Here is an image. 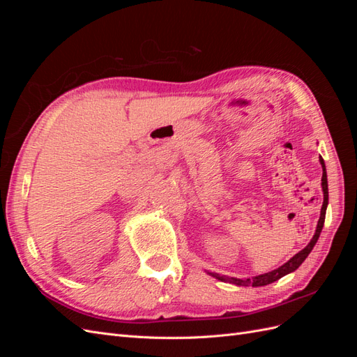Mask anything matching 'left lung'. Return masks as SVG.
Masks as SVG:
<instances>
[{
  "label": "left lung",
  "mask_w": 357,
  "mask_h": 357,
  "mask_svg": "<svg viewBox=\"0 0 357 357\" xmlns=\"http://www.w3.org/2000/svg\"><path fill=\"white\" fill-rule=\"evenodd\" d=\"M320 164L323 168V176H321V189H323V205H321V211H320V219L317 222V228L314 235H312L311 241L308 243V245L305 248H302L299 253H296L294 257L289 259V261L282 265L280 268L274 269L271 273H265L261 275H256L252 278H235V277H226V275H219V274H211L213 277H215L220 282H226V283H231V284H236V286H253V287H259V286H266V284H271L277 280H280L282 277L294 273L295 269H298L301 266V264L305 261L307 256L311 253L312 247L316 245L320 232L323 229V223H325V215H326V207H328V201H329V193H328V176H326V167H325V160L320 158Z\"/></svg>",
  "instance_id": "obj_1"
}]
</instances>
